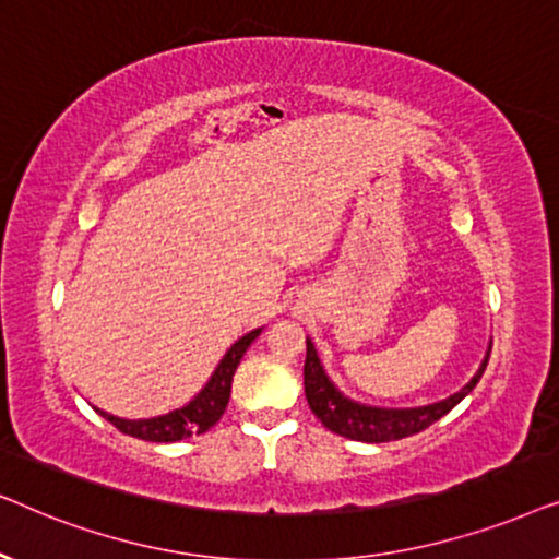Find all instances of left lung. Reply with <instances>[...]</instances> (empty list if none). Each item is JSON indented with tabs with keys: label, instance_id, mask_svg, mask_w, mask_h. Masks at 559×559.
Returning <instances> with one entry per match:
<instances>
[{
	"label": "left lung",
	"instance_id": "obj_1",
	"mask_svg": "<svg viewBox=\"0 0 559 559\" xmlns=\"http://www.w3.org/2000/svg\"><path fill=\"white\" fill-rule=\"evenodd\" d=\"M488 356H491V348H488L476 377H473L461 392L448 396V400L427 404V407L381 409L366 407V404L350 402L348 396H343L338 389L331 384V379L325 377L323 366H320V358L316 354V346L308 341V356H305L302 369L305 396H308L310 409L316 412L320 423H323L331 432L341 435V438L361 442H392L423 432L425 427H430L432 423H438L440 417H445L463 396H468L473 392V386H476L478 379L484 377Z\"/></svg>",
	"mask_w": 559,
	"mask_h": 559
}]
</instances>
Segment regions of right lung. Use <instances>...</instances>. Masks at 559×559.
<instances>
[{
  "mask_svg": "<svg viewBox=\"0 0 559 559\" xmlns=\"http://www.w3.org/2000/svg\"><path fill=\"white\" fill-rule=\"evenodd\" d=\"M259 333H262V328L247 333L243 338H239L231 348H228V354L224 356V361L218 364L216 373H213L203 392L198 394L188 407L175 409L170 415L152 417V419H121V417L106 415L102 409H98V415L109 419L119 432L132 435V438H140V440H150V442H175V440L190 438L193 432L211 430V427L221 419V415H224L228 396H231V381H234L236 366H239L241 356L247 354L251 341H254Z\"/></svg>",
  "mask_w": 559,
  "mask_h": 559,
  "instance_id": "obj_1",
  "label": "right lung"
}]
</instances>
